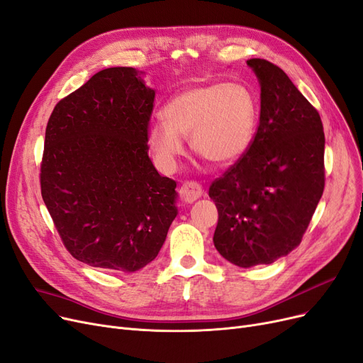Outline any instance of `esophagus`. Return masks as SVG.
<instances>
[{"instance_id": "1", "label": "esophagus", "mask_w": 363, "mask_h": 363, "mask_svg": "<svg viewBox=\"0 0 363 363\" xmlns=\"http://www.w3.org/2000/svg\"><path fill=\"white\" fill-rule=\"evenodd\" d=\"M179 192H180V196L184 199V202H189V204H192V202L199 199L202 196V194H204L201 184L196 182H184Z\"/></svg>"}]
</instances>
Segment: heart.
<instances>
[{
    "label": "heart",
    "mask_w": 363,
    "mask_h": 363,
    "mask_svg": "<svg viewBox=\"0 0 363 363\" xmlns=\"http://www.w3.org/2000/svg\"><path fill=\"white\" fill-rule=\"evenodd\" d=\"M162 118L147 129L149 147L162 169L177 167L186 152L184 138H191L192 149L208 161L230 165L252 146L259 107L245 84H195L167 101Z\"/></svg>",
    "instance_id": "heart-1"
}]
</instances>
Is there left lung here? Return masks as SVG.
Here are the masks:
<instances>
[{"label": "left lung", "mask_w": 363, "mask_h": 363, "mask_svg": "<svg viewBox=\"0 0 363 363\" xmlns=\"http://www.w3.org/2000/svg\"><path fill=\"white\" fill-rule=\"evenodd\" d=\"M260 84L253 143L208 195L219 211L213 242L241 268L268 265L296 249L325 189V133L318 111L286 72L247 61Z\"/></svg>", "instance_id": "1"}]
</instances>
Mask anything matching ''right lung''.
<instances>
[{
	"mask_svg": "<svg viewBox=\"0 0 363 363\" xmlns=\"http://www.w3.org/2000/svg\"><path fill=\"white\" fill-rule=\"evenodd\" d=\"M155 91L133 67L96 72L53 108L45 140L43 201L72 257L134 272L161 250L176 219V182L152 164Z\"/></svg>",
	"mask_w": 363,
	"mask_h": 363,
	"instance_id": "1",
	"label": "right lung"
}]
</instances>
